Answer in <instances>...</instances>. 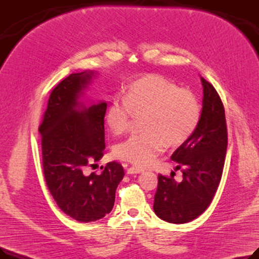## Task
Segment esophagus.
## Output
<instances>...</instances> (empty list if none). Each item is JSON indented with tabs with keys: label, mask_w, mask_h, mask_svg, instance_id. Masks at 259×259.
Here are the masks:
<instances>
[{
	"label": "esophagus",
	"mask_w": 259,
	"mask_h": 259,
	"mask_svg": "<svg viewBox=\"0 0 259 259\" xmlns=\"http://www.w3.org/2000/svg\"><path fill=\"white\" fill-rule=\"evenodd\" d=\"M145 170L142 169V168H139V167H131L127 170V173L128 174H138V173H142L144 172Z\"/></svg>",
	"instance_id": "esophagus-1"
}]
</instances>
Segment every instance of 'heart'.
Returning <instances> with one entry per match:
<instances>
[{"label":"heart","instance_id":"1","mask_svg":"<svg viewBox=\"0 0 259 259\" xmlns=\"http://www.w3.org/2000/svg\"><path fill=\"white\" fill-rule=\"evenodd\" d=\"M124 103L113 101L106 112V124L115 135L127 131L131 115H144L142 130L118 144L115 155L140 167L151 165L165 144L176 147L185 143L198 126L201 105L190 90L180 89L170 79L151 74L128 87Z\"/></svg>","mask_w":259,"mask_h":259}]
</instances>
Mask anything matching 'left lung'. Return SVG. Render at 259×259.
<instances>
[{"label": "left lung", "instance_id": "1", "mask_svg": "<svg viewBox=\"0 0 259 259\" xmlns=\"http://www.w3.org/2000/svg\"><path fill=\"white\" fill-rule=\"evenodd\" d=\"M202 109L198 126L171 156L183 172L176 182L158 174L153 210L160 220L186 224L210 206L222 180L228 146L225 108L215 88L200 76Z\"/></svg>", "mask_w": 259, "mask_h": 259}]
</instances>
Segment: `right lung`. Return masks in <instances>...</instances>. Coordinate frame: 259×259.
Returning <instances> with one entry per match:
<instances>
[{
  "mask_svg": "<svg viewBox=\"0 0 259 259\" xmlns=\"http://www.w3.org/2000/svg\"><path fill=\"white\" fill-rule=\"evenodd\" d=\"M95 74L89 70L64 78L52 90L38 128L47 187L59 208L80 223L95 222L111 212L125 175L116 161L108 162L101 174H86L105 150L107 103L86 106L80 101Z\"/></svg>",
  "mask_w": 259,
  "mask_h": 259,
  "instance_id": "1",
  "label": "right lung"
}]
</instances>
